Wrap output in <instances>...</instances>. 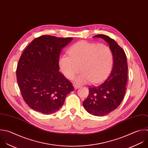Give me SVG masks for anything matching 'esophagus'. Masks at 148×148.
<instances>
[{
	"instance_id": "1",
	"label": "esophagus",
	"mask_w": 148,
	"mask_h": 148,
	"mask_svg": "<svg viewBox=\"0 0 148 148\" xmlns=\"http://www.w3.org/2000/svg\"><path fill=\"white\" fill-rule=\"evenodd\" d=\"M73 86H74V88H75V89L80 87V85H78V84H73Z\"/></svg>"
}]
</instances>
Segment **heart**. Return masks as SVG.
<instances>
[{
	"label": "heart",
	"mask_w": 148,
	"mask_h": 148,
	"mask_svg": "<svg viewBox=\"0 0 148 148\" xmlns=\"http://www.w3.org/2000/svg\"><path fill=\"white\" fill-rule=\"evenodd\" d=\"M59 60L60 69L69 79H72L79 72L76 78L78 83L98 84L110 74L113 64L111 49L104 44L97 45L86 41L74 44Z\"/></svg>",
	"instance_id": "b5f03b06"
}]
</instances>
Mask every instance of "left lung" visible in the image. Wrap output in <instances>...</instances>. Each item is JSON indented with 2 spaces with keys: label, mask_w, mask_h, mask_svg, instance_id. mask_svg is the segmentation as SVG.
Returning <instances> with one entry per match:
<instances>
[{
  "label": "left lung",
  "mask_w": 148,
  "mask_h": 148,
  "mask_svg": "<svg viewBox=\"0 0 148 148\" xmlns=\"http://www.w3.org/2000/svg\"><path fill=\"white\" fill-rule=\"evenodd\" d=\"M93 37L101 38L109 43L113 55V67L105 81L89 86V95L82 105L90 114L103 116L116 109L123 99L126 92L128 64L124 51L114 39L103 34Z\"/></svg>",
  "instance_id": "1"
}]
</instances>
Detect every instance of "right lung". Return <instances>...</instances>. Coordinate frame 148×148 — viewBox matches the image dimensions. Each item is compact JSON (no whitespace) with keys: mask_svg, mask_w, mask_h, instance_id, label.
<instances>
[{"mask_svg":"<svg viewBox=\"0 0 148 148\" xmlns=\"http://www.w3.org/2000/svg\"><path fill=\"white\" fill-rule=\"evenodd\" d=\"M72 39L42 35L22 53L16 70L17 81L24 101L35 111L45 114L58 111L74 90L59 71V65L62 49Z\"/></svg>","mask_w":148,"mask_h":148,"instance_id":"1","label":"right lung"}]
</instances>
